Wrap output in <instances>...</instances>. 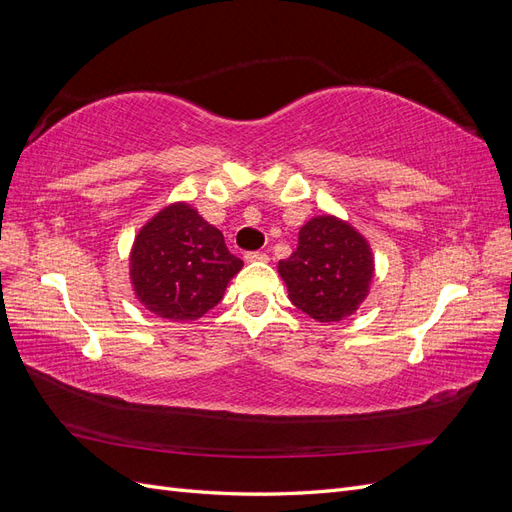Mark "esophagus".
<instances>
[{"label": "esophagus", "mask_w": 512, "mask_h": 512, "mask_svg": "<svg viewBox=\"0 0 512 512\" xmlns=\"http://www.w3.org/2000/svg\"><path fill=\"white\" fill-rule=\"evenodd\" d=\"M243 260H245V262H267L269 256L262 254V252H247V254L243 256Z\"/></svg>", "instance_id": "1"}]
</instances>
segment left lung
<instances>
[{
	"label": "left lung",
	"mask_w": 512,
	"mask_h": 512,
	"mask_svg": "<svg viewBox=\"0 0 512 512\" xmlns=\"http://www.w3.org/2000/svg\"><path fill=\"white\" fill-rule=\"evenodd\" d=\"M374 271L369 241L331 213L305 222L297 250L277 265L292 305L318 322L352 316L367 299Z\"/></svg>",
	"instance_id": "left-lung-1"
}]
</instances>
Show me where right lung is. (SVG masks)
Returning a JSON list of instances; mask_svg holds the SVG:
<instances>
[{"label": "right lung", "mask_w": 512, "mask_h": 512, "mask_svg": "<svg viewBox=\"0 0 512 512\" xmlns=\"http://www.w3.org/2000/svg\"><path fill=\"white\" fill-rule=\"evenodd\" d=\"M243 260L188 200L160 209L136 232L130 284L145 309L173 322L203 318L224 297Z\"/></svg>", "instance_id": "obj_1"}]
</instances>
